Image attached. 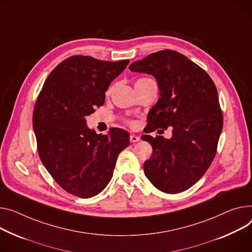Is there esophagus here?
Returning <instances> with one entry per match:
<instances>
[{
    "label": "esophagus",
    "mask_w": 252,
    "mask_h": 252,
    "mask_svg": "<svg viewBox=\"0 0 252 252\" xmlns=\"http://www.w3.org/2000/svg\"><path fill=\"white\" fill-rule=\"evenodd\" d=\"M141 139H140V137H138V136H136V135H130L129 136V141H130V143H137V142H139Z\"/></svg>",
    "instance_id": "obj_1"
}]
</instances>
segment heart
<instances>
[{
    "mask_svg": "<svg viewBox=\"0 0 252 252\" xmlns=\"http://www.w3.org/2000/svg\"><path fill=\"white\" fill-rule=\"evenodd\" d=\"M149 78H142V79H139L138 81H141V80H148ZM126 124L127 125H129V126H135V122H132V121H126Z\"/></svg>",
    "mask_w": 252,
    "mask_h": 252,
    "instance_id": "b5f03b06",
    "label": "heart"
}]
</instances>
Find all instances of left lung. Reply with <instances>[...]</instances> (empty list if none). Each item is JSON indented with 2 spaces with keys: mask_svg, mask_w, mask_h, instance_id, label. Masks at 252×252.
<instances>
[{
  "mask_svg": "<svg viewBox=\"0 0 252 252\" xmlns=\"http://www.w3.org/2000/svg\"><path fill=\"white\" fill-rule=\"evenodd\" d=\"M128 69L153 75L160 98L148 115V132L172 126V138L142 137L153 148L144 163L147 178L166 193L191 188L209 169L223 128L215 83L186 56L171 49L151 54Z\"/></svg>",
  "mask_w": 252,
  "mask_h": 252,
  "instance_id": "8db88e82",
  "label": "left lung"
}]
</instances>
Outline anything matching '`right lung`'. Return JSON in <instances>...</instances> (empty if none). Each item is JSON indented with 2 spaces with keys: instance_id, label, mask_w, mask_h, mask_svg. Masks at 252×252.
I'll use <instances>...</instances> for the list:
<instances>
[{
  "instance_id": "1",
  "label": "right lung",
  "mask_w": 252,
  "mask_h": 252,
  "mask_svg": "<svg viewBox=\"0 0 252 252\" xmlns=\"http://www.w3.org/2000/svg\"><path fill=\"white\" fill-rule=\"evenodd\" d=\"M128 63L72 56L48 75L36 99L32 123L39 158L59 186L78 197L105 189L117 156L129 144L125 129L97 135L85 120L104 104L110 83Z\"/></svg>"
}]
</instances>
